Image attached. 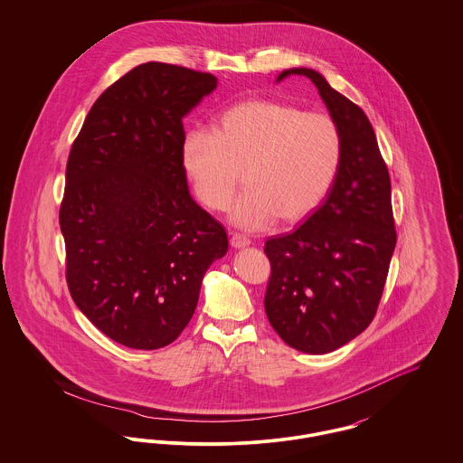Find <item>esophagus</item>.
<instances>
[{
  "instance_id": "1",
  "label": "esophagus",
  "mask_w": 463,
  "mask_h": 463,
  "mask_svg": "<svg viewBox=\"0 0 463 463\" xmlns=\"http://www.w3.org/2000/svg\"><path fill=\"white\" fill-rule=\"evenodd\" d=\"M251 244V241L246 238V236H242V234H232L231 236V246L232 248H236V250H240V248H244V246H250Z\"/></svg>"
}]
</instances>
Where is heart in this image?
<instances>
[{
    "instance_id": "heart-1",
    "label": "heart",
    "mask_w": 463,
    "mask_h": 463,
    "mask_svg": "<svg viewBox=\"0 0 463 463\" xmlns=\"http://www.w3.org/2000/svg\"><path fill=\"white\" fill-rule=\"evenodd\" d=\"M180 161L199 203L225 210L231 222L259 231L276 219L295 223L328 196L342 163V135L330 114L293 104L250 99L223 110L210 132L191 130Z\"/></svg>"
}]
</instances>
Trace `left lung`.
Returning a JSON list of instances; mask_svg holds the SVG:
<instances>
[{
	"instance_id": "8db88e82",
	"label": "left lung",
	"mask_w": 463,
	"mask_h": 463,
	"mask_svg": "<svg viewBox=\"0 0 463 463\" xmlns=\"http://www.w3.org/2000/svg\"><path fill=\"white\" fill-rule=\"evenodd\" d=\"M316 85L342 135V163L325 203L295 232L265 242V314L289 347L326 354L373 321L396 229L391 176L368 116L307 67L287 69Z\"/></svg>"
}]
</instances>
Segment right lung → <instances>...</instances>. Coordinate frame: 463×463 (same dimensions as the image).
I'll return each mask as SVG.
<instances>
[{"label":"right lung","mask_w":463,"mask_h":463,"mask_svg":"<svg viewBox=\"0 0 463 463\" xmlns=\"http://www.w3.org/2000/svg\"><path fill=\"white\" fill-rule=\"evenodd\" d=\"M217 89L187 67H133L91 106L66 168L61 231L71 297L110 340L172 344L198 306L225 229L189 194L184 116Z\"/></svg>","instance_id":"obj_1"}]
</instances>
